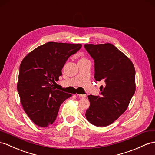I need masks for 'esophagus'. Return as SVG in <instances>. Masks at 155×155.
<instances>
[{
  "mask_svg": "<svg viewBox=\"0 0 155 155\" xmlns=\"http://www.w3.org/2000/svg\"><path fill=\"white\" fill-rule=\"evenodd\" d=\"M77 96L79 97H81V98H85L86 97V96L84 94H77Z\"/></svg>",
  "mask_w": 155,
  "mask_h": 155,
  "instance_id": "esophagus-1",
  "label": "esophagus"
}]
</instances>
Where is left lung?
<instances>
[{"instance_id":"obj_1","label":"left lung","mask_w":155,"mask_h":155,"mask_svg":"<svg viewBox=\"0 0 155 155\" xmlns=\"http://www.w3.org/2000/svg\"><path fill=\"white\" fill-rule=\"evenodd\" d=\"M84 46L94 60L95 79L105 83L100 87V96H88L86 118L93 125L107 126L128 108L136 90V71L130 59L112 44Z\"/></svg>"}]
</instances>
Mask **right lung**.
<instances>
[{"label": "right lung", "mask_w": 155, "mask_h": 155, "mask_svg": "<svg viewBox=\"0 0 155 155\" xmlns=\"http://www.w3.org/2000/svg\"><path fill=\"white\" fill-rule=\"evenodd\" d=\"M81 44L49 42L27 54L19 67L18 92L25 112L35 124L47 127L55 120L59 107L71 94L54 86L61 69Z\"/></svg>", "instance_id": "right-lung-1"}]
</instances>
